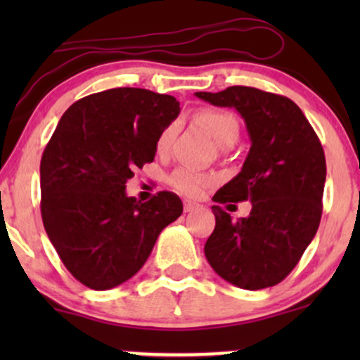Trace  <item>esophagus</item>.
I'll list each match as a JSON object with an SVG mask.
<instances>
[{"mask_svg":"<svg viewBox=\"0 0 360 360\" xmlns=\"http://www.w3.org/2000/svg\"><path fill=\"white\" fill-rule=\"evenodd\" d=\"M196 208H200V205L193 203V201H184V213H189V212H194Z\"/></svg>","mask_w":360,"mask_h":360,"instance_id":"1","label":"esophagus"}]
</instances>
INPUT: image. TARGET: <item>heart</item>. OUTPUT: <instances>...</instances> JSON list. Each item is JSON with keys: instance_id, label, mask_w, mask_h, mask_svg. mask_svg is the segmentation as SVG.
<instances>
[{"instance_id": "obj_1", "label": "heart", "mask_w": 360, "mask_h": 360, "mask_svg": "<svg viewBox=\"0 0 360 360\" xmlns=\"http://www.w3.org/2000/svg\"><path fill=\"white\" fill-rule=\"evenodd\" d=\"M198 120L203 123L214 142L220 143V146L230 142V140L237 142L240 127H238L237 118H235L232 113H229V111L206 108L198 113ZM174 123H171V125H167L162 131H160L155 142L157 150L166 152L167 148L171 147L172 139H174ZM169 183L172 184V188L177 189L179 193L186 194V196H198L206 186L213 183V179L210 176L203 174V172H198L196 169L193 167H179L172 172L171 177H169Z\"/></svg>"}]
</instances>
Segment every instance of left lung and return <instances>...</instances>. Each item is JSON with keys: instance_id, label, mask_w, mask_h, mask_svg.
I'll return each mask as SVG.
<instances>
[{"instance_id": "obj_1", "label": "left lung", "mask_w": 360, "mask_h": 360, "mask_svg": "<svg viewBox=\"0 0 360 360\" xmlns=\"http://www.w3.org/2000/svg\"><path fill=\"white\" fill-rule=\"evenodd\" d=\"M196 96L237 110L252 142L242 171L213 196L220 205L250 201V214L233 221L213 205L217 223L205 243L206 259L233 286L250 291L276 286L295 269L320 225L323 147L303 111L286 96L249 86Z\"/></svg>"}]
</instances>
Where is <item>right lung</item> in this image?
Listing matches in <instances>:
<instances>
[{
  "label": "right lung",
  "mask_w": 360,
  "mask_h": 360,
  "mask_svg": "<svg viewBox=\"0 0 360 360\" xmlns=\"http://www.w3.org/2000/svg\"><path fill=\"white\" fill-rule=\"evenodd\" d=\"M179 111L169 94L115 88L62 115L40 160V212L53 249L84 286L105 291L137 274L159 233L183 213L174 193L147 203L125 193Z\"/></svg>",
  "instance_id": "add662e5"
}]
</instances>
